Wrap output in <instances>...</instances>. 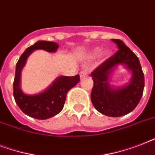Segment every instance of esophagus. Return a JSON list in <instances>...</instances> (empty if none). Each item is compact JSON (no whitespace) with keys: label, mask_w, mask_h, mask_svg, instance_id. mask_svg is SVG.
<instances>
[{"label":"esophagus","mask_w":155,"mask_h":155,"mask_svg":"<svg viewBox=\"0 0 155 155\" xmlns=\"http://www.w3.org/2000/svg\"><path fill=\"white\" fill-rule=\"evenodd\" d=\"M87 75V71L84 70V71H80V76L81 79L84 77H86Z\"/></svg>","instance_id":"1"}]
</instances>
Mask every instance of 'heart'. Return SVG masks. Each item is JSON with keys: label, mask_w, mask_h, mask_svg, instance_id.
<instances>
[{"label": "heart", "mask_w": 155, "mask_h": 155, "mask_svg": "<svg viewBox=\"0 0 155 155\" xmlns=\"http://www.w3.org/2000/svg\"><path fill=\"white\" fill-rule=\"evenodd\" d=\"M101 49L100 47H96L95 49H93L92 53L93 55H97L98 54L101 53ZM110 54H111V51H109V50L105 49V50H104L103 51H102L101 54L103 57H108V56L110 55Z\"/></svg>", "instance_id": "b5f03b06"}]
</instances>
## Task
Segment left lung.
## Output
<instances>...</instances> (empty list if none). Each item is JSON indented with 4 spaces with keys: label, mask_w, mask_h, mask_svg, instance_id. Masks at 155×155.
I'll list each match as a JSON object with an SVG mask.
<instances>
[{
    "label": "left lung",
    "mask_w": 155,
    "mask_h": 155,
    "mask_svg": "<svg viewBox=\"0 0 155 155\" xmlns=\"http://www.w3.org/2000/svg\"><path fill=\"white\" fill-rule=\"evenodd\" d=\"M112 40L119 50L91 74L94 82L91 101L98 112L117 117L132 112L139 103L144 89V74L136 54L121 40ZM120 65L130 71L131 79L126 85L114 86L109 82L110 75Z\"/></svg>",
    "instance_id": "1"
}]
</instances>
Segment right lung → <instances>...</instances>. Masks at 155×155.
Returning a JSON list of instances; mask_svg holds the SVG:
<instances>
[{
	"instance_id": "1",
	"label": "right lung",
	"mask_w": 155,
	"mask_h": 155,
	"mask_svg": "<svg viewBox=\"0 0 155 155\" xmlns=\"http://www.w3.org/2000/svg\"><path fill=\"white\" fill-rule=\"evenodd\" d=\"M58 48V43L49 41H38L26 48L16 64L13 81V97L23 113L30 117L46 120L53 117L63 108L67 93L80 81V75L58 76L49 87L37 94H25L21 88V74L25 67L28 57L36 51L43 50L54 53Z\"/></svg>"
}]
</instances>
